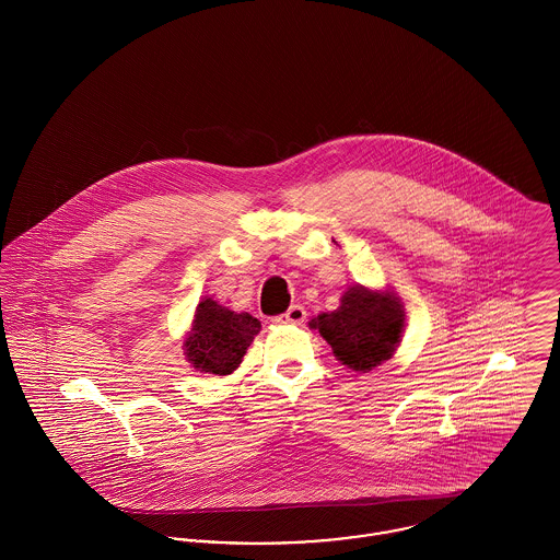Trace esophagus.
<instances>
[{
    "instance_id": "1",
    "label": "esophagus",
    "mask_w": 560,
    "mask_h": 560,
    "mask_svg": "<svg viewBox=\"0 0 560 560\" xmlns=\"http://www.w3.org/2000/svg\"><path fill=\"white\" fill-rule=\"evenodd\" d=\"M306 319V311L301 304H292L283 315L275 317V324H302Z\"/></svg>"
}]
</instances>
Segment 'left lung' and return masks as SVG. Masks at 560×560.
<instances>
[{
    "label": "left lung",
    "mask_w": 560,
    "mask_h": 560,
    "mask_svg": "<svg viewBox=\"0 0 560 560\" xmlns=\"http://www.w3.org/2000/svg\"><path fill=\"white\" fill-rule=\"evenodd\" d=\"M332 347L335 355L353 371H371L387 360L400 343L405 311L392 294L351 288L332 313L311 322Z\"/></svg>",
    "instance_id": "left-lung-1"
}]
</instances>
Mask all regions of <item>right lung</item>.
Wrapping results in <instances>:
<instances>
[{
    "mask_svg": "<svg viewBox=\"0 0 560 560\" xmlns=\"http://www.w3.org/2000/svg\"><path fill=\"white\" fill-rule=\"evenodd\" d=\"M261 324L249 313H234L213 299H205L196 308V319L185 339L189 362L213 375H230L243 360L247 347Z\"/></svg>",
    "mask_w": 560,
    "mask_h": 560,
    "instance_id": "add662e5",
    "label": "right lung"
}]
</instances>
